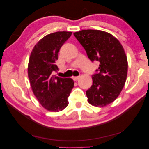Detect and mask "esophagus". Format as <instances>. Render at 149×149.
<instances>
[{"label":"esophagus","mask_w":149,"mask_h":149,"mask_svg":"<svg viewBox=\"0 0 149 149\" xmlns=\"http://www.w3.org/2000/svg\"><path fill=\"white\" fill-rule=\"evenodd\" d=\"M79 78H80V77H73L72 79H73V80H74V81H78V80L79 79Z\"/></svg>","instance_id":"obj_1"}]
</instances>
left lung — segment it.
Returning a JSON list of instances; mask_svg holds the SVG:
<instances>
[{
	"mask_svg": "<svg viewBox=\"0 0 149 149\" xmlns=\"http://www.w3.org/2000/svg\"><path fill=\"white\" fill-rule=\"evenodd\" d=\"M88 58L99 63L86 91L91 104L104 107L113 102L124 87L127 76V58L123 46L111 34L98 30H82L74 33Z\"/></svg>",
	"mask_w": 149,
	"mask_h": 149,
	"instance_id": "8db88e82",
	"label": "left lung"
}]
</instances>
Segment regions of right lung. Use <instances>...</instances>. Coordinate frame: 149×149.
I'll use <instances>...</instances> for the list:
<instances>
[{"label":"right lung","instance_id":"add662e5","mask_svg":"<svg viewBox=\"0 0 149 149\" xmlns=\"http://www.w3.org/2000/svg\"><path fill=\"white\" fill-rule=\"evenodd\" d=\"M72 35L71 32H56L38 41L30 56L28 75L32 90L42 106L48 111L58 112L68 104L74 82L70 78L53 74L59 50Z\"/></svg>","mask_w":149,"mask_h":149}]
</instances>
